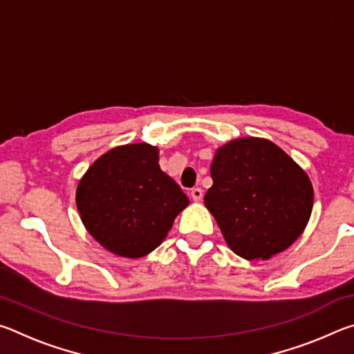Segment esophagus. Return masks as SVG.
<instances>
[{
  "mask_svg": "<svg viewBox=\"0 0 354 354\" xmlns=\"http://www.w3.org/2000/svg\"><path fill=\"white\" fill-rule=\"evenodd\" d=\"M190 196H192V200H194V201H201L203 200V189H200V187L192 189Z\"/></svg>",
  "mask_w": 354,
  "mask_h": 354,
  "instance_id": "1",
  "label": "esophagus"
}]
</instances>
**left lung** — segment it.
<instances>
[{"label":"left lung","instance_id":"left-lung-1","mask_svg":"<svg viewBox=\"0 0 354 354\" xmlns=\"http://www.w3.org/2000/svg\"><path fill=\"white\" fill-rule=\"evenodd\" d=\"M205 206L225 241L247 261L270 259L301 236L314 189L289 154L261 137H239L217 148Z\"/></svg>","mask_w":354,"mask_h":354}]
</instances>
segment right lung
<instances>
[{"label": "right lung", "mask_w": 354, "mask_h": 354, "mask_svg": "<svg viewBox=\"0 0 354 354\" xmlns=\"http://www.w3.org/2000/svg\"><path fill=\"white\" fill-rule=\"evenodd\" d=\"M189 198L160 170L159 148L128 143L88 167L76 187L82 225L101 247L137 259L162 243Z\"/></svg>", "instance_id": "add662e5"}]
</instances>
